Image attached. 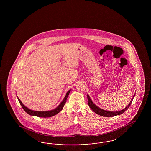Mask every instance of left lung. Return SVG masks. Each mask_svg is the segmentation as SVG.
Wrapping results in <instances>:
<instances>
[{
    "label": "left lung",
    "instance_id": "obj_1",
    "mask_svg": "<svg viewBox=\"0 0 151 151\" xmlns=\"http://www.w3.org/2000/svg\"><path fill=\"white\" fill-rule=\"evenodd\" d=\"M134 97V95L132 99L130 101V103L129 104V105L126 107H125V109H124V110H121V111H117V112H110V111H105V110L101 109L99 107L96 106L92 102L91 99L90 98V97L88 95H87V101H88V106H90V109L94 112H95L96 114H99V115L103 116V117H113V116H117V115L122 114L126 110H127L129 108V107L131 105V103L132 102L133 99Z\"/></svg>",
    "mask_w": 151,
    "mask_h": 151
}]
</instances>
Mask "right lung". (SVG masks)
<instances>
[{
    "label": "right lung",
    "mask_w": 151,
    "mask_h": 151,
    "mask_svg": "<svg viewBox=\"0 0 151 151\" xmlns=\"http://www.w3.org/2000/svg\"><path fill=\"white\" fill-rule=\"evenodd\" d=\"M70 91H71V90H70L69 91L67 92L64 100L63 101V102L60 104V105L54 110H51L50 111H42V112H41V111H34L30 110L23 105V103L21 102V101L20 100V99H19V98H18V99L20 105L22 106V107H23L24 110L28 114H30L31 116H35L39 117H45H45H50L54 116L56 114H58V113H59L61 110H63Z\"/></svg>",
    "instance_id": "add662e5"
}]
</instances>
